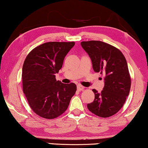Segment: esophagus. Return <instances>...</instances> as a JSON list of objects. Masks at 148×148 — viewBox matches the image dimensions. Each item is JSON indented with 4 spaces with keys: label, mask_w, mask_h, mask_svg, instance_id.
Wrapping results in <instances>:
<instances>
[{
    "label": "esophagus",
    "mask_w": 148,
    "mask_h": 148,
    "mask_svg": "<svg viewBox=\"0 0 148 148\" xmlns=\"http://www.w3.org/2000/svg\"><path fill=\"white\" fill-rule=\"evenodd\" d=\"M84 87L82 86V85H80V84L77 85V89H78V90H79V91L83 90H84Z\"/></svg>",
    "instance_id": "esophagus-1"
}]
</instances>
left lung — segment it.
Here are the masks:
<instances>
[{
  "mask_svg": "<svg viewBox=\"0 0 148 148\" xmlns=\"http://www.w3.org/2000/svg\"><path fill=\"white\" fill-rule=\"evenodd\" d=\"M95 72L104 76L101 92L93 89L94 101L87 105L89 111L101 117H109L121 109L131 88V78L125 58L119 49L101 41H82Z\"/></svg>",
  "mask_w": 148,
  "mask_h": 148,
  "instance_id": "obj_1",
  "label": "left lung"
}]
</instances>
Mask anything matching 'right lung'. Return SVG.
Wrapping results in <instances>:
<instances>
[{
    "mask_svg": "<svg viewBox=\"0 0 148 148\" xmlns=\"http://www.w3.org/2000/svg\"><path fill=\"white\" fill-rule=\"evenodd\" d=\"M75 45L72 42H47L33 49L22 70L23 90L32 109L45 119H55L66 111L76 91L74 83L63 84L55 74Z\"/></svg>",
    "mask_w": 148,
    "mask_h": 148,
    "instance_id": "right-lung-1",
    "label": "right lung"
}]
</instances>
